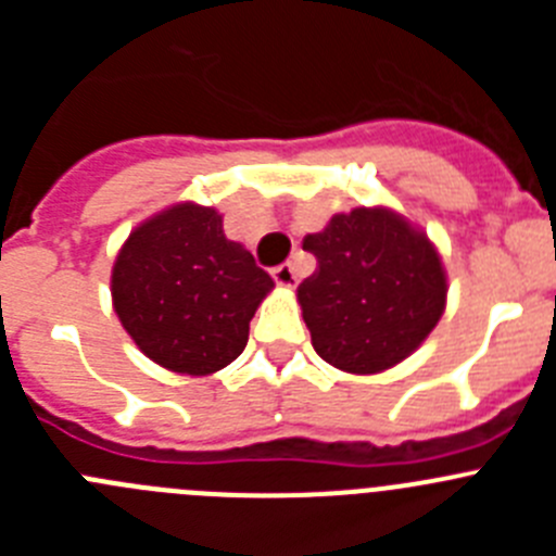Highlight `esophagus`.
Here are the masks:
<instances>
[{
  "instance_id": "1",
  "label": "esophagus",
  "mask_w": 556,
  "mask_h": 556,
  "mask_svg": "<svg viewBox=\"0 0 556 556\" xmlns=\"http://www.w3.org/2000/svg\"><path fill=\"white\" fill-rule=\"evenodd\" d=\"M273 278L275 283L281 289H292L294 283H298V275H294V267L292 264H281V267L273 269Z\"/></svg>"
}]
</instances>
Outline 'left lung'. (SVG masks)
I'll return each mask as SVG.
<instances>
[{
	"instance_id": "8db88e82",
	"label": "left lung",
	"mask_w": 556,
	"mask_h": 556,
	"mask_svg": "<svg viewBox=\"0 0 556 556\" xmlns=\"http://www.w3.org/2000/svg\"><path fill=\"white\" fill-rule=\"evenodd\" d=\"M303 250L317 269L298 287L314 351L356 376L395 367L424 345L445 312L448 281L434 244L378 205L337 214Z\"/></svg>"
}]
</instances>
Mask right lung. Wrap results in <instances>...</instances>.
Returning <instances> with one entry per match:
<instances>
[{
	"label": "right lung",
	"instance_id": "obj_1",
	"mask_svg": "<svg viewBox=\"0 0 556 556\" xmlns=\"http://www.w3.org/2000/svg\"><path fill=\"white\" fill-rule=\"evenodd\" d=\"M223 217L198 203L161 211L127 236L111 273L113 308L155 365L211 376L248 345L250 320L273 289Z\"/></svg>",
	"mask_w": 556,
	"mask_h": 556
}]
</instances>
